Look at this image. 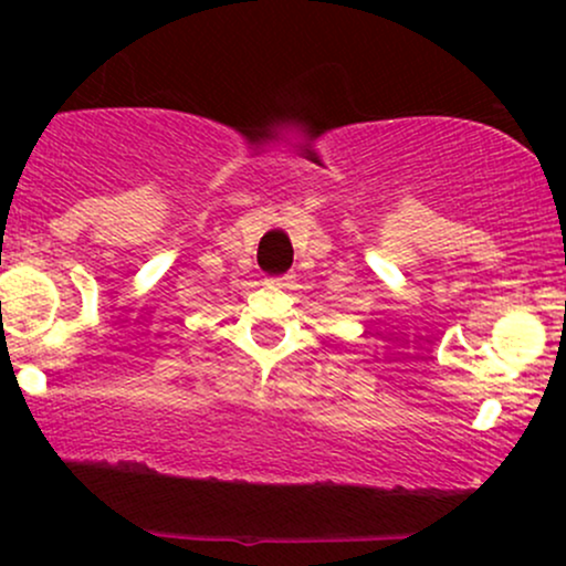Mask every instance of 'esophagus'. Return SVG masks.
Segmentation results:
<instances>
[{"label":"esophagus","mask_w":566,"mask_h":566,"mask_svg":"<svg viewBox=\"0 0 566 566\" xmlns=\"http://www.w3.org/2000/svg\"><path fill=\"white\" fill-rule=\"evenodd\" d=\"M292 279H295V274L271 276V279H269V284H271V287H279V290H284V287H290V284H292Z\"/></svg>","instance_id":"1"}]
</instances>
